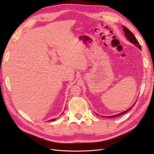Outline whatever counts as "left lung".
I'll use <instances>...</instances> for the list:
<instances>
[{
	"mask_svg": "<svg viewBox=\"0 0 154 154\" xmlns=\"http://www.w3.org/2000/svg\"><path fill=\"white\" fill-rule=\"evenodd\" d=\"M123 31H124V32H125V37H126V38H127V40L131 42V43L134 44L135 46H137L139 49L141 50V46H140V44H139L138 41H137V38H136L134 35H133V33H132V32H131L129 29H128V28H127L126 27L123 26ZM136 102H137V101H136ZM136 102H135V103H136ZM134 105H133V106H132L130 108H128L127 110L125 111V112H122V113H119V114H117V115H115V116H108V117H107L113 118V117H118V116H119L123 115V114L125 113H127V112H128V111H129L132 108H133V107L134 106Z\"/></svg>",
	"mask_w": 154,
	"mask_h": 154,
	"instance_id": "8db88e82",
	"label": "left lung"
}]
</instances>
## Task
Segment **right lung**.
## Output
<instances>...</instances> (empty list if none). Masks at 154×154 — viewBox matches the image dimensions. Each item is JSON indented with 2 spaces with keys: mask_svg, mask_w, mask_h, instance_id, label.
<instances>
[{
  "mask_svg": "<svg viewBox=\"0 0 154 154\" xmlns=\"http://www.w3.org/2000/svg\"><path fill=\"white\" fill-rule=\"evenodd\" d=\"M56 119H51V120H50V121H55Z\"/></svg>",
  "mask_w": 154,
  "mask_h": 154,
  "instance_id": "add662e5",
  "label": "right lung"
}]
</instances>
